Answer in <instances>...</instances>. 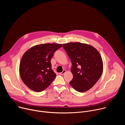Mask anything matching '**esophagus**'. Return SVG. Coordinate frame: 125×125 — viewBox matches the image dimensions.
Returning <instances> with one entry per match:
<instances>
[{
	"label": "esophagus",
	"instance_id": "esophagus-1",
	"mask_svg": "<svg viewBox=\"0 0 125 125\" xmlns=\"http://www.w3.org/2000/svg\"><path fill=\"white\" fill-rule=\"evenodd\" d=\"M65 72H66V70H64L61 73H59V74H60V75H63V74H64L65 73Z\"/></svg>",
	"mask_w": 125,
	"mask_h": 125
}]
</instances>
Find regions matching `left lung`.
<instances>
[{"mask_svg":"<svg viewBox=\"0 0 125 125\" xmlns=\"http://www.w3.org/2000/svg\"><path fill=\"white\" fill-rule=\"evenodd\" d=\"M72 63L73 75L69 83L76 91L83 93L91 89L100 79L103 64L98 50L92 45L79 42L63 44Z\"/></svg>","mask_w":125,"mask_h":125,"instance_id":"8db88e82","label":"left lung"}]
</instances>
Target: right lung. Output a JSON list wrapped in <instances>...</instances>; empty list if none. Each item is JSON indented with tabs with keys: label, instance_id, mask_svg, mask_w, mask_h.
Segmentation results:
<instances>
[{
	"label": "right lung",
	"instance_id": "add662e5",
	"mask_svg": "<svg viewBox=\"0 0 125 125\" xmlns=\"http://www.w3.org/2000/svg\"><path fill=\"white\" fill-rule=\"evenodd\" d=\"M62 45L45 43L33 46L23 55L19 73L23 83L35 92L44 91L56 77L50 60L54 53Z\"/></svg>",
	"mask_w": 125,
	"mask_h": 125
}]
</instances>
